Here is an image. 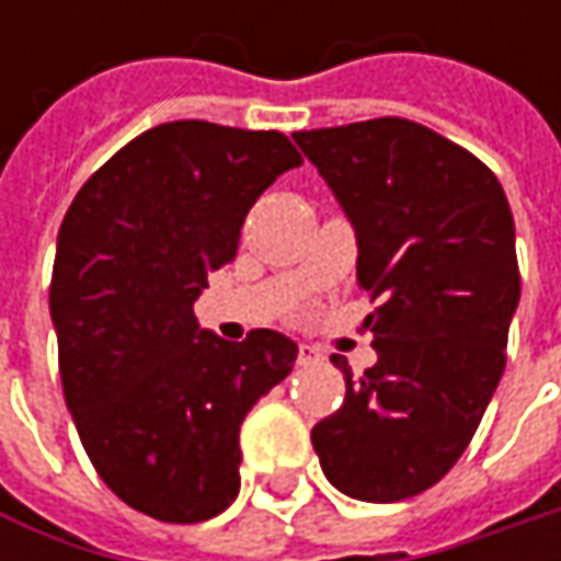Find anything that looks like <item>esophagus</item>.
<instances>
[{
  "label": "esophagus",
  "mask_w": 561,
  "mask_h": 561,
  "mask_svg": "<svg viewBox=\"0 0 561 561\" xmlns=\"http://www.w3.org/2000/svg\"><path fill=\"white\" fill-rule=\"evenodd\" d=\"M318 362H324V356H321L314 346H306V343H302V346H299V365H302V368H312Z\"/></svg>",
  "instance_id": "obj_1"
}]
</instances>
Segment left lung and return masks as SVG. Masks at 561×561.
Segmentation results:
<instances>
[{"label":"left lung","instance_id":"1","mask_svg":"<svg viewBox=\"0 0 561 561\" xmlns=\"http://www.w3.org/2000/svg\"><path fill=\"white\" fill-rule=\"evenodd\" d=\"M356 230V280L377 362L312 427L331 484L397 503L459 462L506 368L522 277L496 174L440 134L375 118L293 134Z\"/></svg>","mask_w":561,"mask_h":561}]
</instances>
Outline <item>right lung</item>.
Returning <instances> with one entry per match:
<instances>
[{
  "label": "right lung",
  "mask_w": 561,
  "mask_h": 561,
  "mask_svg": "<svg viewBox=\"0 0 561 561\" xmlns=\"http://www.w3.org/2000/svg\"><path fill=\"white\" fill-rule=\"evenodd\" d=\"M302 159L277 130L171 121L80 186L55 243L49 314L80 443L108 490L193 525L240 493V424L296 343L203 331L193 302L230 265L249 208Z\"/></svg>",
  "instance_id": "add662e5"
}]
</instances>
